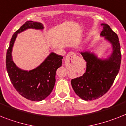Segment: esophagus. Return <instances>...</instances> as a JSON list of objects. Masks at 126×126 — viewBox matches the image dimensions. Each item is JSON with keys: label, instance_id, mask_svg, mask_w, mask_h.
<instances>
[{"label": "esophagus", "instance_id": "esophagus-1", "mask_svg": "<svg viewBox=\"0 0 126 126\" xmlns=\"http://www.w3.org/2000/svg\"><path fill=\"white\" fill-rule=\"evenodd\" d=\"M76 57V54L75 53L72 52H68V54L66 55V60H68V61H73L74 59Z\"/></svg>", "mask_w": 126, "mask_h": 126}]
</instances>
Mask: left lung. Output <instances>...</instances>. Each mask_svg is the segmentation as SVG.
Here are the masks:
<instances>
[{
    "mask_svg": "<svg viewBox=\"0 0 126 126\" xmlns=\"http://www.w3.org/2000/svg\"><path fill=\"white\" fill-rule=\"evenodd\" d=\"M100 35L112 45L113 52L107 59L102 60L90 52L81 54L87 63L83 75L71 80L76 94L83 100H93L102 97L112 86L119 72L121 63L120 45L118 35L107 24L102 23Z\"/></svg>",
    "mask_w": 126,
    "mask_h": 126,
    "instance_id": "obj_1",
    "label": "left lung"
}]
</instances>
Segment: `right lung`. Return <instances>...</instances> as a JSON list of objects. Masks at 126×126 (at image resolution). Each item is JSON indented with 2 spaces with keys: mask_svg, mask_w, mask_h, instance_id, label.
I'll return each mask as SVG.
<instances>
[{
  "mask_svg": "<svg viewBox=\"0 0 126 126\" xmlns=\"http://www.w3.org/2000/svg\"><path fill=\"white\" fill-rule=\"evenodd\" d=\"M28 28L43 30L44 27L41 22L29 20L15 32L7 50L6 65L10 81L16 91L28 100L39 102L48 96L52 91L56 70L61 66L63 56L50 53L39 66L29 71L17 67L12 60V48L17 34Z\"/></svg>",
  "mask_w": 126,
  "mask_h": 126,
  "instance_id": "right-lung-1",
  "label": "right lung"
}]
</instances>
